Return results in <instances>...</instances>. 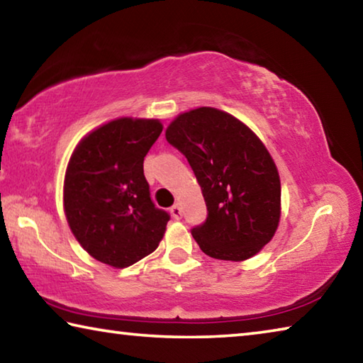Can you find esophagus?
I'll return each instance as SVG.
<instances>
[{
  "instance_id": "esophagus-1",
  "label": "esophagus",
  "mask_w": 363,
  "mask_h": 363,
  "mask_svg": "<svg viewBox=\"0 0 363 363\" xmlns=\"http://www.w3.org/2000/svg\"><path fill=\"white\" fill-rule=\"evenodd\" d=\"M171 214H173L174 219H181L182 210H181V205L179 203H176V205L171 206Z\"/></svg>"
}]
</instances>
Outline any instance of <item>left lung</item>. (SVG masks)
Here are the masks:
<instances>
[{"label": "left lung", "instance_id": "obj_1", "mask_svg": "<svg viewBox=\"0 0 363 363\" xmlns=\"http://www.w3.org/2000/svg\"><path fill=\"white\" fill-rule=\"evenodd\" d=\"M167 140L187 158L206 201L192 235L205 255L243 261L270 242L280 219V177L256 134L235 116L200 107L181 113Z\"/></svg>", "mask_w": 363, "mask_h": 363}]
</instances>
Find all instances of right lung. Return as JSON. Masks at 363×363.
Instances as JSON below:
<instances>
[{
    "label": "right lung",
    "mask_w": 363,
    "mask_h": 363,
    "mask_svg": "<svg viewBox=\"0 0 363 363\" xmlns=\"http://www.w3.org/2000/svg\"><path fill=\"white\" fill-rule=\"evenodd\" d=\"M158 120H113L77 145L64 208L79 245L104 264L128 267L155 251L169 220L150 199L144 157L162 134Z\"/></svg>",
    "instance_id": "obj_1"
}]
</instances>
